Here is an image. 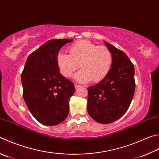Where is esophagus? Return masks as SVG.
Instances as JSON below:
<instances>
[{"label":"esophagus","instance_id":"esophagus-1","mask_svg":"<svg viewBox=\"0 0 159 159\" xmlns=\"http://www.w3.org/2000/svg\"><path fill=\"white\" fill-rule=\"evenodd\" d=\"M75 88H76V89H79L80 87H81V86H80V85H77V84H75Z\"/></svg>","mask_w":159,"mask_h":159}]
</instances>
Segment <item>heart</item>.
<instances>
[{"mask_svg":"<svg viewBox=\"0 0 159 159\" xmlns=\"http://www.w3.org/2000/svg\"><path fill=\"white\" fill-rule=\"evenodd\" d=\"M70 54L59 53L56 63L60 73L65 77H71L79 68L81 70L74 74L76 81L82 83L92 80L102 81L108 76L112 65L111 51L105 47H98L88 40H81L69 47Z\"/></svg>","mask_w":159,"mask_h":159,"instance_id":"1","label":"heart"}]
</instances>
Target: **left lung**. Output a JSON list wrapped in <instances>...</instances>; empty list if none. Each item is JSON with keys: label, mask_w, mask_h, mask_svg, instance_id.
Masks as SVG:
<instances>
[{"label": "left lung", "mask_w": 159, "mask_h": 159, "mask_svg": "<svg viewBox=\"0 0 159 159\" xmlns=\"http://www.w3.org/2000/svg\"><path fill=\"white\" fill-rule=\"evenodd\" d=\"M112 56V65L107 76L88 88V112L101 124L120 119L129 108L135 92L134 66L125 53L104 42Z\"/></svg>", "instance_id": "1"}]
</instances>
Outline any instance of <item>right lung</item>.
Listing matches in <instances>:
<instances>
[{"label":"right lung","instance_id":"right-lung-1","mask_svg":"<svg viewBox=\"0 0 159 159\" xmlns=\"http://www.w3.org/2000/svg\"><path fill=\"white\" fill-rule=\"evenodd\" d=\"M73 39H51L28 57L21 74L23 97L31 114L42 125L54 126L69 114L74 83L60 73L56 57Z\"/></svg>","mask_w":159,"mask_h":159}]
</instances>
